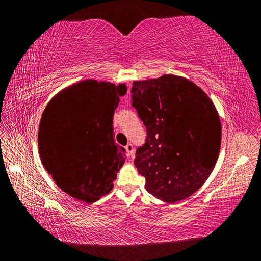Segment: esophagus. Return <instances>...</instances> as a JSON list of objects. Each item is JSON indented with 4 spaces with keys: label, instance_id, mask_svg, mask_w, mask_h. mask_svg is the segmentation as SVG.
Segmentation results:
<instances>
[{
    "label": "esophagus",
    "instance_id": "1",
    "mask_svg": "<svg viewBox=\"0 0 261 261\" xmlns=\"http://www.w3.org/2000/svg\"><path fill=\"white\" fill-rule=\"evenodd\" d=\"M125 149H126V153L129 156H131L132 154H134V146H132V144H127L125 146Z\"/></svg>",
    "mask_w": 261,
    "mask_h": 261
}]
</instances>
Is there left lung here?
<instances>
[{"label": "left lung", "mask_w": 261, "mask_h": 261, "mask_svg": "<svg viewBox=\"0 0 261 261\" xmlns=\"http://www.w3.org/2000/svg\"><path fill=\"white\" fill-rule=\"evenodd\" d=\"M131 101L147 134L135 159L145 189L166 202L190 197L219 158L221 122L214 103L196 84L174 74L134 82Z\"/></svg>", "instance_id": "1"}]
</instances>
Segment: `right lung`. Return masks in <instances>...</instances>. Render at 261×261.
Returning a JSON list of instances; mask_svg holds the SVG:
<instances>
[{
  "label": "right lung",
  "instance_id": "add662e5",
  "mask_svg": "<svg viewBox=\"0 0 261 261\" xmlns=\"http://www.w3.org/2000/svg\"><path fill=\"white\" fill-rule=\"evenodd\" d=\"M125 84L87 79L64 88L43 110L38 132L41 162L57 187L87 204L114 187L125 161L115 144L113 117Z\"/></svg>",
  "mask_w": 261,
  "mask_h": 261
}]
</instances>
